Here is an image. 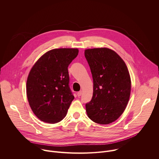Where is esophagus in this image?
I'll return each mask as SVG.
<instances>
[{
    "label": "esophagus",
    "instance_id": "esophagus-1",
    "mask_svg": "<svg viewBox=\"0 0 159 159\" xmlns=\"http://www.w3.org/2000/svg\"><path fill=\"white\" fill-rule=\"evenodd\" d=\"M81 95H82V91L80 90V91L77 93V96H78V97H80Z\"/></svg>",
    "mask_w": 159,
    "mask_h": 159
}]
</instances>
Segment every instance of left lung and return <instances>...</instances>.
Instances as JSON below:
<instances>
[{"label":"left lung","instance_id":"obj_1","mask_svg":"<svg viewBox=\"0 0 159 159\" xmlns=\"http://www.w3.org/2000/svg\"><path fill=\"white\" fill-rule=\"evenodd\" d=\"M85 57L93 79V95L85 104L88 117L107 125L124 112L131 93V79L123 59L107 48L87 49Z\"/></svg>","mask_w":159,"mask_h":159}]
</instances>
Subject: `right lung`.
Listing matches in <instances>:
<instances>
[{"mask_svg": "<svg viewBox=\"0 0 159 159\" xmlns=\"http://www.w3.org/2000/svg\"><path fill=\"white\" fill-rule=\"evenodd\" d=\"M78 53L77 48L53 49L32 67L26 83L27 98L34 114L42 121L56 123L66 116L74 99L68 66Z\"/></svg>", "mask_w": 159, "mask_h": 159, "instance_id": "1", "label": "right lung"}]
</instances>
